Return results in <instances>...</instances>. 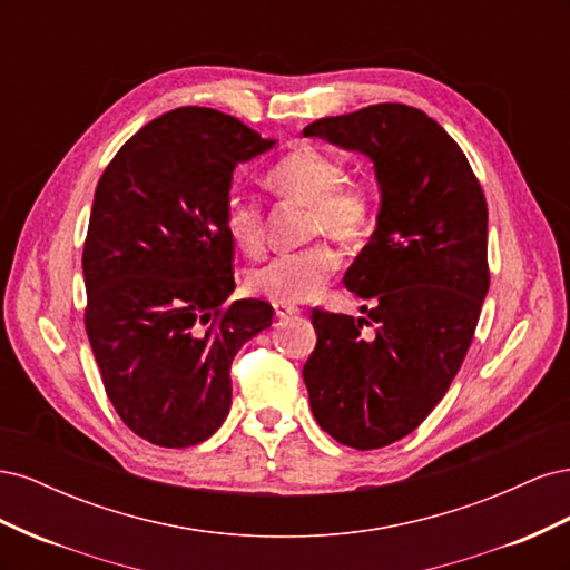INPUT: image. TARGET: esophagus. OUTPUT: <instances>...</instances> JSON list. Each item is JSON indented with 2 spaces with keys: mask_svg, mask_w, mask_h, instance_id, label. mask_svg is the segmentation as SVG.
<instances>
[{
  "mask_svg": "<svg viewBox=\"0 0 570 570\" xmlns=\"http://www.w3.org/2000/svg\"><path fill=\"white\" fill-rule=\"evenodd\" d=\"M273 312H275V318L285 321V318L297 316V314H299V308H297V306H292V304H281V302H275V304H273Z\"/></svg>",
  "mask_w": 570,
  "mask_h": 570,
  "instance_id": "esophagus-1",
  "label": "esophagus"
}]
</instances>
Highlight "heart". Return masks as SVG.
Returning a JSON list of instances; mask_svg holds the SVG:
<instances>
[{
	"label": "heart",
	"mask_w": 570,
	"mask_h": 570,
	"mask_svg": "<svg viewBox=\"0 0 570 570\" xmlns=\"http://www.w3.org/2000/svg\"><path fill=\"white\" fill-rule=\"evenodd\" d=\"M273 195L308 206V237L333 235L342 243L364 237L375 218V193L364 178L344 176V161L316 145H297L264 176ZM223 228L230 243L249 256L262 254L264 212L256 199L233 193L223 206ZM340 268V252L316 243L299 252L271 258L247 275L256 295L281 304H302L318 297Z\"/></svg>",
	"instance_id": "b5f03b06"
}]
</instances>
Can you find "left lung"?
Masks as SVG:
<instances>
[{"mask_svg": "<svg viewBox=\"0 0 570 570\" xmlns=\"http://www.w3.org/2000/svg\"><path fill=\"white\" fill-rule=\"evenodd\" d=\"M304 137L373 161L381 212L344 285L368 318L314 308L304 364L314 419L354 450L416 430L450 390L490 287L488 202L461 147L421 109L373 105L314 120ZM375 322L376 335L360 333Z\"/></svg>", "mask_w": 570, "mask_h": 570, "instance_id": "left-lung-1", "label": "left lung"}]
</instances>
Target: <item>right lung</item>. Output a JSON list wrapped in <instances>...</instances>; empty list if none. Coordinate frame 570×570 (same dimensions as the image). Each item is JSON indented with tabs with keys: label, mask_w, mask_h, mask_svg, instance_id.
Here are the masks:
<instances>
[{
	"label": "right lung",
	"mask_w": 570,
	"mask_h": 570,
	"mask_svg": "<svg viewBox=\"0 0 570 570\" xmlns=\"http://www.w3.org/2000/svg\"><path fill=\"white\" fill-rule=\"evenodd\" d=\"M273 145L228 114L183 107L137 130L97 183L85 331L120 421L157 446L216 433L237 350L271 325V304L226 302L235 278L223 206L237 164Z\"/></svg>",
	"instance_id": "obj_1"
}]
</instances>
